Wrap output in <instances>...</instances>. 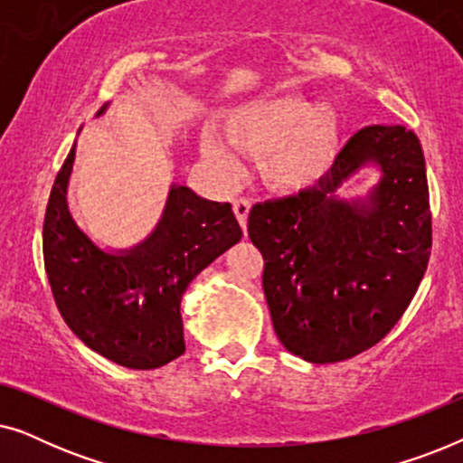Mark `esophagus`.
<instances>
[{
  "label": "esophagus",
  "instance_id": "obj_1",
  "mask_svg": "<svg viewBox=\"0 0 463 463\" xmlns=\"http://www.w3.org/2000/svg\"><path fill=\"white\" fill-rule=\"evenodd\" d=\"M233 213H236L238 223L242 225V230L246 232V223H249V213H250V200L249 198H236L233 200Z\"/></svg>",
  "mask_w": 463,
  "mask_h": 463
}]
</instances>
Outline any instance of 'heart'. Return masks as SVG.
<instances>
[{"instance_id": "heart-1", "label": "heart", "mask_w": 463, "mask_h": 463, "mask_svg": "<svg viewBox=\"0 0 463 463\" xmlns=\"http://www.w3.org/2000/svg\"><path fill=\"white\" fill-rule=\"evenodd\" d=\"M225 141L238 154L259 156L265 185L282 194L312 189L331 173L339 151V119L325 105L295 94H268L225 113ZM202 149L227 173L238 160L223 143L206 135Z\"/></svg>"}]
</instances>
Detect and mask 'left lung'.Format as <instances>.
Instances as JSON below:
<instances>
[{
  "instance_id": "obj_1",
  "label": "left lung",
  "mask_w": 463,
  "mask_h": 463,
  "mask_svg": "<svg viewBox=\"0 0 463 463\" xmlns=\"http://www.w3.org/2000/svg\"><path fill=\"white\" fill-rule=\"evenodd\" d=\"M383 181L364 201L336 198L364 163ZM249 236L263 255V293L290 354L326 364L379 344L426 274L432 213L420 138L404 126H364L318 185L255 204Z\"/></svg>"
}]
</instances>
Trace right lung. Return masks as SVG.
Segmentation results:
<instances>
[{
  "label": "right lung",
  "mask_w": 463,
  "mask_h": 463,
  "mask_svg": "<svg viewBox=\"0 0 463 463\" xmlns=\"http://www.w3.org/2000/svg\"><path fill=\"white\" fill-rule=\"evenodd\" d=\"M105 107L99 113H103ZM75 145L56 175L43 217V265L56 307L84 344L128 369H157L185 352L181 297L242 238L232 204L173 185L143 244L111 255L92 244L67 206Z\"/></svg>",
  "instance_id": "add662e5"
}]
</instances>
